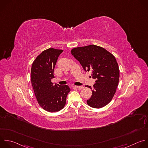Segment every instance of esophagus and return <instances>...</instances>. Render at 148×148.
<instances>
[{"label":"esophagus","mask_w":148,"mask_h":148,"mask_svg":"<svg viewBox=\"0 0 148 148\" xmlns=\"http://www.w3.org/2000/svg\"><path fill=\"white\" fill-rule=\"evenodd\" d=\"M74 87L78 88V89H82L83 86H74Z\"/></svg>","instance_id":"34e87169"}]
</instances>
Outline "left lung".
Returning <instances> with one entry per match:
<instances>
[{"instance_id": "obj_1", "label": "left lung", "mask_w": 148, "mask_h": 148, "mask_svg": "<svg viewBox=\"0 0 148 148\" xmlns=\"http://www.w3.org/2000/svg\"><path fill=\"white\" fill-rule=\"evenodd\" d=\"M71 52L85 71L91 72L90 77L96 79L87 104L96 109L106 106L113 99L119 82L120 70L115 57L95 45L75 47Z\"/></svg>"}]
</instances>
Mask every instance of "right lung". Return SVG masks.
Returning <instances> with one entry per match:
<instances>
[{
  "label": "right lung",
  "mask_w": 148,
  "mask_h": 148,
  "mask_svg": "<svg viewBox=\"0 0 148 148\" xmlns=\"http://www.w3.org/2000/svg\"><path fill=\"white\" fill-rule=\"evenodd\" d=\"M61 49L49 48L34 61L31 70V80L39 106L49 112L60 111L66 105V97L70 91L68 85H53L54 69Z\"/></svg>",
  "instance_id": "right-lung-1"
}]
</instances>
